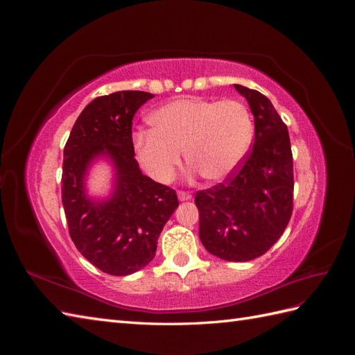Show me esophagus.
Returning <instances> with one entry per match:
<instances>
[{
	"label": "esophagus",
	"mask_w": 355,
	"mask_h": 355,
	"mask_svg": "<svg viewBox=\"0 0 355 355\" xmlns=\"http://www.w3.org/2000/svg\"><path fill=\"white\" fill-rule=\"evenodd\" d=\"M178 197H179L180 201H188V200H191L192 196L187 191H178Z\"/></svg>",
	"instance_id": "34e87169"
}]
</instances>
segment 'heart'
<instances>
[{
  "instance_id": "heart-1",
  "label": "heart",
  "mask_w": 355,
  "mask_h": 355,
  "mask_svg": "<svg viewBox=\"0 0 355 355\" xmlns=\"http://www.w3.org/2000/svg\"><path fill=\"white\" fill-rule=\"evenodd\" d=\"M153 130H137L133 148L139 164L158 184H168L180 167V151L202 179L219 182L240 166L253 137L247 106L234 99L185 98L151 115Z\"/></svg>"
}]
</instances>
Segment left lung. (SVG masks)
Masks as SVG:
<instances>
[{
  "label": "left lung",
  "mask_w": 355,
  "mask_h": 355,
  "mask_svg": "<svg viewBox=\"0 0 355 355\" xmlns=\"http://www.w3.org/2000/svg\"><path fill=\"white\" fill-rule=\"evenodd\" d=\"M254 116L253 149L222 184L198 191L200 240L223 261L262 256L282 237L293 211V155L287 125L271 101L234 84Z\"/></svg>",
  "instance_id": "8db88e82"
}]
</instances>
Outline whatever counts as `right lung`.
Masks as SVG:
<instances>
[{
  "mask_svg": "<svg viewBox=\"0 0 355 355\" xmlns=\"http://www.w3.org/2000/svg\"><path fill=\"white\" fill-rule=\"evenodd\" d=\"M154 94L115 92L92 101L75 121L63 149L62 202L71 239L78 252L101 271L128 275L154 259L157 240L179 206L176 191L142 175L135 158L132 121ZM114 163L111 199L90 200L83 179L94 158Z\"/></svg>",
  "mask_w": 355,
  "mask_h": 355,
  "instance_id": "obj_1",
  "label": "right lung"
}]
</instances>
